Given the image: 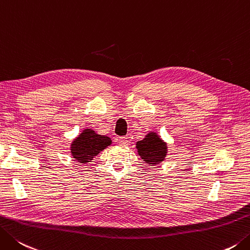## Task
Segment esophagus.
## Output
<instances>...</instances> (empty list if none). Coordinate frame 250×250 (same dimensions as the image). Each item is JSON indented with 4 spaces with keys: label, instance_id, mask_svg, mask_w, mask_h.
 I'll use <instances>...</instances> for the list:
<instances>
[{
    "label": "esophagus",
    "instance_id": "obj_1",
    "mask_svg": "<svg viewBox=\"0 0 250 250\" xmlns=\"http://www.w3.org/2000/svg\"><path fill=\"white\" fill-rule=\"evenodd\" d=\"M117 141H119V144L122 146V147H125V146L128 145V141H127L126 137H120Z\"/></svg>",
    "mask_w": 250,
    "mask_h": 250
}]
</instances>
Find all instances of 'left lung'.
Segmentation results:
<instances>
[{
	"label": "left lung",
	"instance_id": "8db88e82",
	"mask_svg": "<svg viewBox=\"0 0 250 250\" xmlns=\"http://www.w3.org/2000/svg\"><path fill=\"white\" fill-rule=\"evenodd\" d=\"M136 149L140 159L148 166H158L167 155V143L162 139L158 131L150 130L143 140L136 143Z\"/></svg>",
	"mask_w": 250,
	"mask_h": 250
}]
</instances>
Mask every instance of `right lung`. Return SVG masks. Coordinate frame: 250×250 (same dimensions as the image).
Masks as SVG:
<instances>
[{
    "instance_id": "obj_1",
    "label": "right lung",
    "mask_w": 250,
    "mask_h": 250,
    "mask_svg": "<svg viewBox=\"0 0 250 250\" xmlns=\"http://www.w3.org/2000/svg\"><path fill=\"white\" fill-rule=\"evenodd\" d=\"M111 145L112 139L110 137L99 135L90 127H86L70 143V155L75 159V161L88 164L97 154Z\"/></svg>"
}]
</instances>
